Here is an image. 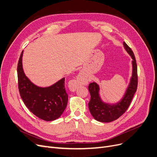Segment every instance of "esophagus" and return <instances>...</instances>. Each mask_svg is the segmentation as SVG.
I'll use <instances>...</instances> for the list:
<instances>
[{
	"instance_id": "obj_1",
	"label": "esophagus",
	"mask_w": 157,
	"mask_h": 157,
	"mask_svg": "<svg viewBox=\"0 0 157 157\" xmlns=\"http://www.w3.org/2000/svg\"><path fill=\"white\" fill-rule=\"evenodd\" d=\"M86 82V79L84 77V76L82 75H79V77L78 78V80H75L73 82V85H72V89H76V87L78 86V85H81V84H84Z\"/></svg>"
}]
</instances>
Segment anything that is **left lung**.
<instances>
[{
    "label": "left lung",
    "mask_w": 157,
    "mask_h": 157,
    "mask_svg": "<svg viewBox=\"0 0 157 157\" xmlns=\"http://www.w3.org/2000/svg\"><path fill=\"white\" fill-rule=\"evenodd\" d=\"M124 46L127 52L132 58L133 75L130 84L126 93L120 102L116 104L111 105L102 101L99 96V87L95 82L89 84L88 89L91 95L90 101L88 103L91 114L95 120L102 122H109L117 120L126 111L131 104L138 86L137 66L134 53L131 49L124 42Z\"/></svg>",
    "instance_id": "left-lung-1"
}]
</instances>
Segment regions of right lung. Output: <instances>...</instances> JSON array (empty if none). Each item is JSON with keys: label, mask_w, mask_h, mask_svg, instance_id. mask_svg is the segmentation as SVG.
<instances>
[{"label": "right lung", "mask_w": 157, "mask_h": 157, "mask_svg": "<svg viewBox=\"0 0 157 157\" xmlns=\"http://www.w3.org/2000/svg\"><path fill=\"white\" fill-rule=\"evenodd\" d=\"M22 52L17 65L18 86L24 104L37 117L46 121L59 118L65 110L68 95L65 88V78L48 87L35 86L25 75L22 68Z\"/></svg>", "instance_id": "1"}]
</instances>
